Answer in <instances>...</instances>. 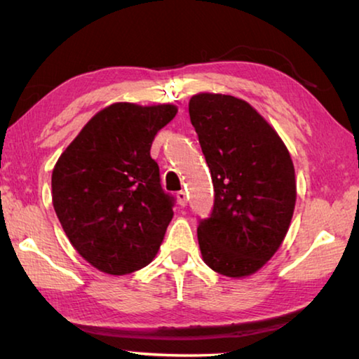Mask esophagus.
Wrapping results in <instances>:
<instances>
[{"mask_svg": "<svg viewBox=\"0 0 359 359\" xmlns=\"http://www.w3.org/2000/svg\"><path fill=\"white\" fill-rule=\"evenodd\" d=\"M177 203L182 205V208H185V205H187V203H188V194H187L184 190L177 191Z\"/></svg>", "mask_w": 359, "mask_h": 359, "instance_id": "obj_1", "label": "esophagus"}]
</instances>
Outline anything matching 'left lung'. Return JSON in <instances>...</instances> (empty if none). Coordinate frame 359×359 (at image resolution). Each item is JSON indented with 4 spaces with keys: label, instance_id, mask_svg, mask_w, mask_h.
I'll return each mask as SVG.
<instances>
[{
    "label": "left lung",
    "instance_id": "obj_1",
    "mask_svg": "<svg viewBox=\"0 0 359 359\" xmlns=\"http://www.w3.org/2000/svg\"><path fill=\"white\" fill-rule=\"evenodd\" d=\"M214 184V209L199 222L204 263L239 278L261 269L282 245L296 204L294 166L277 131L231 95L188 102Z\"/></svg>",
    "mask_w": 359,
    "mask_h": 359
}]
</instances>
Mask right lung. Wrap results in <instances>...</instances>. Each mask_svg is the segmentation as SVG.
I'll list each match as a JSON object with an SVG mask.
<instances>
[{"mask_svg": "<svg viewBox=\"0 0 359 359\" xmlns=\"http://www.w3.org/2000/svg\"><path fill=\"white\" fill-rule=\"evenodd\" d=\"M177 106L115 102L93 115L60 155L52 203L72 247L101 272L131 274L147 266L172 220L151 142Z\"/></svg>", "mask_w": 359, "mask_h": 359, "instance_id": "add662e5", "label": "right lung"}]
</instances>
